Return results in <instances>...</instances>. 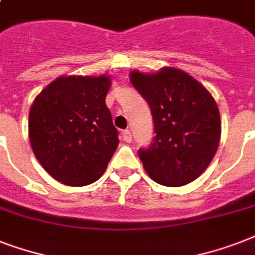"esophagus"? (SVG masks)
<instances>
[{
	"label": "esophagus",
	"instance_id": "esophagus-1",
	"mask_svg": "<svg viewBox=\"0 0 255 255\" xmlns=\"http://www.w3.org/2000/svg\"><path fill=\"white\" fill-rule=\"evenodd\" d=\"M122 139H123L126 143H131V140H132L131 131H129V129H123V131H122Z\"/></svg>",
	"mask_w": 255,
	"mask_h": 255
}]
</instances>
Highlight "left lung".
Instances as JSON below:
<instances>
[{"mask_svg": "<svg viewBox=\"0 0 255 255\" xmlns=\"http://www.w3.org/2000/svg\"><path fill=\"white\" fill-rule=\"evenodd\" d=\"M132 86L147 100L156 135L139 157L153 181L165 186L189 184L208 168L221 135L220 112L213 96L181 70L157 74L132 71Z\"/></svg>", "mask_w": 255, "mask_h": 255, "instance_id": "obj_1", "label": "left lung"}]
</instances>
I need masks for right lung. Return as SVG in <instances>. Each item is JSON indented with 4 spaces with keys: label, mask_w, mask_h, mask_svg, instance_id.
Segmentation results:
<instances>
[{
    "label": "right lung",
    "mask_w": 255,
    "mask_h": 255,
    "mask_svg": "<svg viewBox=\"0 0 255 255\" xmlns=\"http://www.w3.org/2000/svg\"><path fill=\"white\" fill-rule=\"evenodd\" d=\"M110 77H62L35 98L29 139L35 157L70 186L95 182L118 148V129L106 106Z\"/></svg>",
    "instance_id": "right-lung-1"
}]
</instances>
